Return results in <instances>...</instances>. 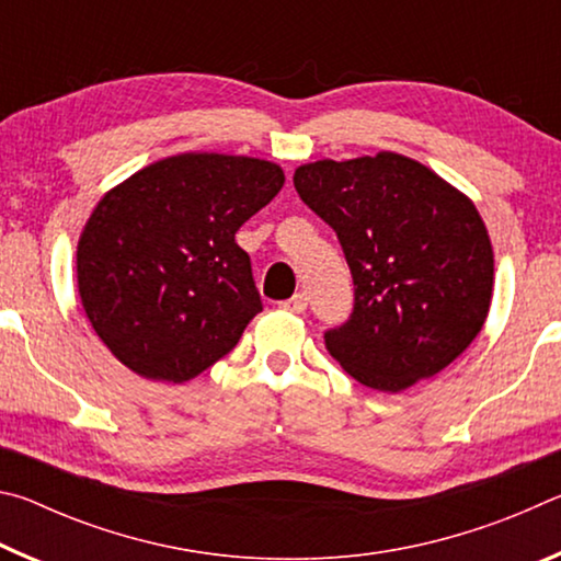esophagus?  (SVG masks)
<instances>
[{"mask_svg": "<svg viewBox=\"0 0 561 561\" xmlns=\"http://www.w3.org/2000/svg\"><path fill=\"white\" fill-rule=\"evenodd\" d=\"M307 304H309V299H307V294L304 291H299V294H294L291 299H287V301H282V309H287V311H294V314H301V311H307Z\"/></svg>", "mask_w": 561, "mask_h": 561, "instance_id": "obj_1", "label": "esophagus"}]
</instances>
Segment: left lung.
<instances>
[{
  "label": "left lung",
  "mask_w": 561,
  "mask_h": 561,
  "mask_svg": "<svg viewBox=\"0 0 561 561\" xmlns=\"http://www.w3.org/2000/svg\"><path fill=\"white\" fill-rule=\"evenodd\" d=\"M294 187L334 227L354 277V314L327 331L329 354L381 393L450 366L485 327L495 287V252L470 197L393 150L304 163Z\"/></svg>",
  "instance_id": "left-lung-1"
}]
</instances>
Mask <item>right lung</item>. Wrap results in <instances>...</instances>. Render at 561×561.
Wrapping results in <instances>:
<instances>
[{"mask_svg": "<svg viewBox=\"0 0 561 561\" xmlns=\"http://www.w3.org/2000/svg\"><path fill=\"white\" fill-rule=\"evenodd\" d=\"M284 185L272 160L178 153L113 185L83 225L76 282L93 331L148 381L185 383L262 301L234 232Z\"/></svg>", "mask_w": 561, "mask_h": 561, "instance_id": "right-lung-1", "label": "right lung"}]
</instances>
